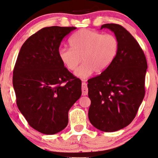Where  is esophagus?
Returning a JSON list of instances; mask_svg holds the SVG:
<instances>
[{
    "instance_id": "obj_1",
    "label": "esophagus",
    "mask_w": 158,
    "mask_h": 158,
    "mask_svg": "<svg viewBox=\"0 0 158 158\" xmlns=\"http://www.w3.org/2000/svg\"><path fill=\"white\" fill-rule=\"evenodd\" d=\"M82 96H85L88 94V88H87V83L83 81L82 83Z\"/></svg>"
}]
</instances>
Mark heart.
<instances>
[{"label": "heart", "instance_id": "heart-1", "mask_svg": "<svg viewBox=\"0 0 158 158\" xmlns=\"http://www.w3.org/2000/svg\"><path fill=\"white\" fill-rule=\"evenodd\" d=\"M70 48H61L58 56L67 69L75 71L82 61L84 63L77 69L76 76L85 79L95 71L101 73L106 71L117 56L119 43L112 34L89 29L77 31L70 38Z\"/></svg>", "mask_w": 158, "mask_h": 158}]
</instances>
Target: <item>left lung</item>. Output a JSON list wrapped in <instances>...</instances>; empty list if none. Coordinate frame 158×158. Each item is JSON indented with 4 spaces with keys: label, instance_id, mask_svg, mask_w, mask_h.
<instances>
[{
    "label": "left lung",
    "instance_id": "obj_1",
    "mask_svg": "<svg viewBox=\"0 0 158 158\" xmlns=\"http://www.w3.org/2000/svg\"><path fill=\"white\" fill-rule=\"evenodd\" d=\"M102 28L114 33L119 49L111 65L87 81L91 100L88 117L94 127L112 132L135 118L145 95L147 61L137 41L122 26L105 24Z\"/></svg>",
    "mask_w": 158,
    "mask_h": 158
}]
</instances>
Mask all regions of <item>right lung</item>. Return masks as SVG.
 Here are the masks:
<instances>
[{"mask_svg": "<svg viewBox=\"0 0 158 158\" xmlns=\"http://www.w3.org/2000/svg\"><path fill=\"white\" fill-rule=\"evenodd\" d=\"M76 27H45L21 48L13 71L17 105L29 125L55 134L68 125V113L81 97V81L64 67L58 56L61 40Z\"/></svg>", "mask_w": 158, "mask_h": 158, "instance_id": "add662e5", "label": "right lung"}]
</instances>
